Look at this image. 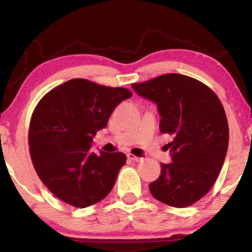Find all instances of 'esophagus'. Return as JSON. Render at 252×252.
<instances>
[{
	"label": "esophagus",
	"instance_id": "obj_1",
	"mask_svg": "<svg viewBox=\"0 0 252 252\" xmlns=\"http://www.w3.org/2000/svg\"><path fill=\"white\" fill-rule=\"evenodd\" d=\"M127 159H129V160H132V161H134V162H140V161H142V158L136 157V156H134V155H132V153H129V155H127Z\"/></svg>",
	"mask_w": 252,
	"mask_h": 252
}]
</instances>
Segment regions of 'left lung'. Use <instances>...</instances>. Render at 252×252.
Returning a JSON list of instances; mask_svg holds the SVG:
<instances>
[{
    "instance_id": "left-lung-1",
    "label": "left lung",
    "mask_w": 252,
    "mask_h": 252,
    "mask_svg": "<svg viewBox=\"0 0 252 252\" xmlns=\"http://www.w3.org/2000/svg\"><path fill=\"white\" fill-rule=\"evenodd\" d=\"M132 88L157 103L160 131L173 138L167 144L172 162L161 163L149 190L168 206L189 207L210 191L223 165L229 143L223 106L210 88L183 74H163Z\"/></svg>"
}]
</instances>
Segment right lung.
<instances>
[{"mask_svg":"<svg viewBox=\"0 0 252 252\" xmlns=\"http://www.w3.org/2000/svg\"><path fill=\"white\" fill-rule=\"evenodd\" d=\"M131 96L126 88L72 79L40 100L30 122V156L37 176L55 197L87 208L110 193L126 157L103 151L97 156L90 148L116 106Z\"/></svg>","mask_w":252,"mask_h":252,"instance_id":"add662e5","label":"right lung"}]
</instances>
